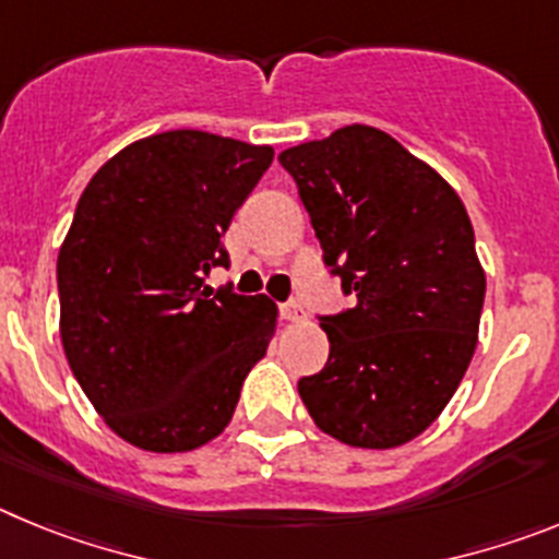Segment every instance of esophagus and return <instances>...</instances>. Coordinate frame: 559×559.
Instances as JSON below:
<instances>
[{
	"label": "esophagus",
	"mask_w": 559,
	"mask_h": 559,
	"mask_svg": "<svg viewBox=\"0 0 559 559\" xmlns=\"http://www.w3.org/2000/svg\"><path fill=\"white\" fill-rule=\"evenodd\" d=\"M280 316H283L285 322H305V310L296 302L283 305V308H280Z\"/></svg>",
	"instance_id": "obj_1"
}]
</instances>
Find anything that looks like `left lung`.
Instances as JSON below:
<instances>
[{
	"label": "left lung",
	"instance_id": "1",
	"mask_svg": "<svg viewBox=\"0 0 559 559\" xmlns=\"http://www.w3.org/2000/svg\"><path fill=\"white\" fill-rule=\"evenodd\" d=\"M355 305L322 316L330 358L299 380L313 423L353 448L406 445L451 403L478 344L484 269L462 199L372 126L280 153Z\"/></svg>",
	"mask_w": 559,
	"mask_h": 559
}]
</instances>
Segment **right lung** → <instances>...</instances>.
<instances>
[{
  "instance_id": "1",
  "label": "right lung",
  "mask_w": 559,
  "mask_h": 559,
  "mask_svg": "<svg viewBox=\"0 0 559 559\" xmlns=\"http://www.w3.org/2000/svg\"><path fill=\"white\" fill-rule=\"evenodd\" d=\"M274 147L206 131L131 142L92 176L58 251L61 344L103 423L133 448L185 453L229 426L269 349V296L212 294L221 237Z\"/></svg>"
}]
</instances>
